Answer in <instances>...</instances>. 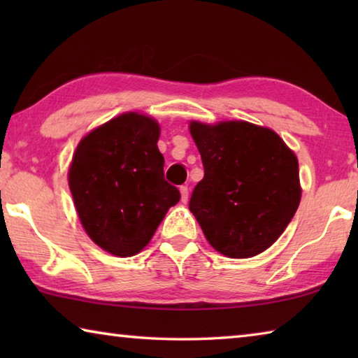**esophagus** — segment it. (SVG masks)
I'll list each match as a JSON object with an SVG mask.
<instances>
[{
	"mask_svg": "<svg viewBox=\"0 0 358 358\" xmlns=\"http://www.w3.org/2000/svg\"><path fill=\"white\" fill-rule=\"evenodd\" d=\"M180 192H181V202L186 203L187 199H189V191H187V186H181Z\"/></svg>",
	"mask_w": 358,
	"mask_h": 358,
	"instance_id": "34e87169",
	"label": "esophagus"
}]
</instances>
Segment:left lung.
<instances>
[{
	"label": "left lung",
	"mask_w": 358,
	"mask_h": 358,
	"mask_svg": "<svg viewBox=\"0 0 358 358\" xmlns=\"http://www.w3.org/2000/svg\"><path fill=\"white\" fill-rule=\"evenodd\" d=\"M189 131L205 171L189 210L205 238L232 259L264 252L299 208L301 187L294 151L275 131L248 121H192Z\"/></svg>",
	"instance_id": "8db88e82"
}]
</instances>
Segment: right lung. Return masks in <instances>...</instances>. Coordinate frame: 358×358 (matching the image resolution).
<instances>
[{
    "label": "right lung",
    "mask_w": 358,
    "mask_h": 358,
    "mask_svg": "<svg viewBox=\"0 0 358 358\" xmlns=\"http://www.w3.org/2000/svg\"><path fill=\"white\" fill-rule=\"evenodd\" d=\"M161 129L128 112L85 136L69 167V189L85 232L118 257L141 252L180 191L164 180Z\"/></svg>",
    "instance_id": "obj_1"
}]
</instances>
